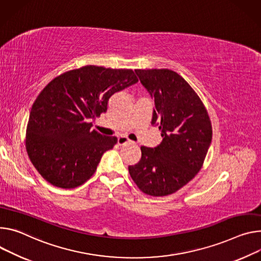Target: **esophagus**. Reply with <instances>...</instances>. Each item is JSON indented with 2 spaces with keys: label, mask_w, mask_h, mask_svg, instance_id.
Masks as SVG:
<instances>
[{
  "label": "esophagus",
  "mask_w": 261,
  "mask_h": 261,
  "mask_svg": "<svg viewBox=\"0 0 261 261\" xmlns=\"http://www.w3.org/2000/svg\"><path fill=\"white\" fill-rule=\"evenodd\" d=\"M117 144H118V146L130 145V144H132V141L130 139H128L127 137H125V136H121V137L117 138Z\"/></svg>",
  "instance_id": "esophagus-1"
}]
</instances>
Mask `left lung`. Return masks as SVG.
Masks as SVG:
<instances>
[{
  "instance_id": "left-lung-1",
  "label": "left lung",
  "mask_w": 261,
  "mask_h": 261,
  "mask_svg": "<svg viewBox=\"0 0 261 261\" xmlns=\"http://www.w3.org/2000/svg\"><path fill=\"white\" fill-rule=\"evenodd\" d=\"M135 73L154 100L152 125L159 126L163 139L156 148L140 147V160L128 170L146 195L169 196L201 170L211 144V122L197 92L174 70Z\"/></svg>"
}]
</instances>
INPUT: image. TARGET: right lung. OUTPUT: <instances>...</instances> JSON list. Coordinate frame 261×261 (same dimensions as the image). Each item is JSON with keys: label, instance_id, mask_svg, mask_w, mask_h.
I'll list each match as a JSON object with an SVG mask.
<instances>
[{"label": "right lung", "instance_id": "add662e5", "mask_svg": "<svg viewBox=\"0 0 261 261\" xmlns=\"http://www.w3.org/2000/svg\"><path fill=\"white\" fill-rule=\"evenodd\" d=\"M137 81L132 69L85 65L57 76L40 91L29 116L26 149L45 181L68 189L94 174L117 139L91 130L90 120L107 111L112 94Z\"/></svg>", "mask_w": 261, "mask_h": 261}]
</instances>
